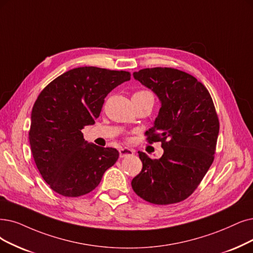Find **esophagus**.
<instances>
[{
    "instance_id": "34e87169",
    "label": "esophagus",
    "mask_w": 253,
    "mask_h": 253,
    "mask_svg": "<svg viewBox=\"0 0 253 253\" xmlns=\"http://www.w3.org/2000/svg\"><path fill=\"white\" fill-rule=\"evenodd\" d=\"M135 150L134 149H130L128 147H123L119 149V156L120 158H126V157H128V156H132L134 155Z\"/></svg>"
}]
</instances>
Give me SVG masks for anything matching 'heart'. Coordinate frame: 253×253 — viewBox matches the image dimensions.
<instances>
[{
	"instance_id": "heart-1",
	"label": "heart",
	"mask_w": 253,
	"mask_h": 253,
	"mask_svg": "<svg viewBox=\"0 0 253 253\" xmlns=\"http://www.w3.org/2000/svg\"><path fill=\"white\" fill-rule=\"evenodd\" d=\"M147 93H150V92L145 91V90H140V91H137L135 94H147Z\"/></svg>"
}]
</instances>
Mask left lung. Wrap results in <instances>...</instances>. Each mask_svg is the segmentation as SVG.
<instances>
[{
  "instance_id": "8db88e82",
  "label": "left lung",
  "mask_w": 253,
  "mask_h": 253,
  "mask_svg": "<svg viewBox=\"0 0 253 253\" xmlns=\"http://www.w3.org/2000/svg\"><path fill=\"white\" fill-rule=\"evenodd\" d=\"M161 100L148 143L160 142L164 154L150 159L138 151L143 167L132 180L135 193L154 205L176 204L196 190L213 163L219 119L206 86L171 67L140 69L133 74Z\"/></svg>"
}]
</instances>
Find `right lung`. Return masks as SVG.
Wrapping results in <instances>:
<instances>
[{"instance_id": "obj_1", "label": "right lung", "mask_w": 253, "mask_h": 253, "mask_svg": "<svg viewBox=\"0 0 253 253\" xmlns=\"http://www.w3.org/2000/svg\"><path fill=\"white\" fill-rule=\"evenodd\" d=\"M129 79L125 70L78 67L39 93L31 114L30 146L40 174L58 194L89 193L116 163L117 149L88 143L82 129L95 123L108 93Z\"/></svg>"}]
</instances>
